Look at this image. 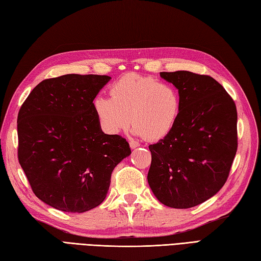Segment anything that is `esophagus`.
<instances>
[{
  "instance_id": "obj_1",
  "label": "esophagus",
  "mask_w": 261,
  "mask_h": 261,
  "mask_svg": "<svg viewBox=\"0 0 261 261\" xmlns=\"http://www.w3.org/2000/svg\"><path fill=\"white\" fill-rule=\"evenodd\" d=\"M129 144H130V148L131 149H136L137 147H139V145H140V143H139L138 141H135V140H131L129 142Z\"/></svg>"
}]
</instances>
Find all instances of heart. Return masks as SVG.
Masks as SVG:
<instances>
[{
    "label": "heart",
    "instance_id": "heart-1",
    "mask_svg": "<svg viewBox=\"0 0 261 261\" xmlns=\"http://www.w3.org/2000/svg\"><path fill=\"white\" fill-rule=\"evenodd\" d=\"M110 99L96 96L93 110L109 135L133 124L132 131L149 141L160 140L174 128L181 110L179 90L153 76L126 73L109 89Z\"/></svg>",
    "mask_w": 261,
    "mask_h": 261
}]
</instances>
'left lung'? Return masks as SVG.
I'll list each match as a JSON object with an SVG mask.
<instances>
[{
  "mask_svg": "<svg viewBox=\"0 0 261 261\" xmlns=\"http://www.w3.org/2000/svg\"><path fill=\"white\" fill-rule=\"evenodd\" d=\"M160 76L179 90L181 110L171 132L149 145L148 182L161 203L187 209L226 184L238 148L237 108L210 75L175 71Z\"/></svg>",
  "mask_w": 261,
  "mask_h": 261,
  "instance_id": "1",
  "label": "left lung"
}]
</instances>
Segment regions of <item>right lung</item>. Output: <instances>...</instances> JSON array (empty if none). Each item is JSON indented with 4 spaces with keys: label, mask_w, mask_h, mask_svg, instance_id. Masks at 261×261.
<instances>
[{
    "label": "right lung",
    "mask_w": 261,
    "mask_h": 261,
    "mask_svg": "<svg viewBox=\"0 0 261 261\" xmlns=\"http://www.w3.org/2000/svg\"><path fill=\"white\" fill-rule=\"evenodd\" d=\"M108 75L65 74L36 86L17 114V158L34 195L66 213L105 200L111 173L130 155L129 143L106 135L93 100Z\"/></svg>",
    "instance_id": "right-lung-1"
}]
</instances>
